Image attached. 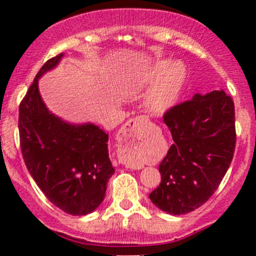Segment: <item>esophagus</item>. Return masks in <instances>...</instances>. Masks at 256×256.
Listing matches in <instances>:
<instances>
[{"label":"esophagus","mask_w":256,"mask_h":256,"mask_svg":"<svg viewBox=\"0 0 256 256\" xmlns=\"http://www.w3.org/2000/svg\"><path fill=\"white\" fill-rule=\"evenodd\" d=\"M147 122V120L144 118H141V116H138L135 118H131L128 120L125 125L121 128L120 132V141L125 144H138V140H142V138L144 136V124ZM126 167H130L132 168V164H125Z\"/></svg>","instance_id":"34e87169"}]
</instances>
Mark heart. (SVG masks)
<instances>
[{"mask_svg":"<svg viewBox=\"0 0 256 256\" xmlns=\"http://www.w3.org/2000/svg\"><path fill=\"white\" fill-rule=\"evenodd\" d=\"M166 65L167 62H160L154 70L141 80V84H144L158 78L144 99L146 112L154 116L164 115L177 104L187 80V69L180 62H172L167 67Z\"/></svg>","mask_w":256,"mask_h":256,"instance_id":"b5f03b06","label":"heart"}]
</instances>
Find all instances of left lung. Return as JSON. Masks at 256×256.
Here are the masks:
<instances>
[{
	"label": "left lung",
	"mask_w": 256,
	"mask_h": 256,
	"mask_svg": "<svg viewBox=\"0 0 256 256\" xmlns=\"http://www.w3.org/2000/svg\"><path fill=\"white\" fill-rule=\"evenodd\" d=\"M234 102L224 90L194 94L164 116L174 138L160 164L161 183L150 200L172 216L190 213L212 197L236 148Z\"/></svg>",
	"instance_id": "8db88e82"
}]
</instances>
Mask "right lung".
<instances>
[{
	"label": "right lung",
	"mask_w": 256,
	"mask_h": 256,
	"mask_svg": "<svg viewBox=\"0 0 256 256\" xmlns=\"http://www.w3.org/2000/svg\"><path fill=\"white\" fill-rule=\"evenodd\" d=\"M63 56L60 53L40 68L20 102V148L28 172L46 197L66 213L85 216L102 204L115 168L102 128L63 120L40 96L38 82Z\"/></svg>",
	"instance_id": "obj_1"
}]
</instances>
